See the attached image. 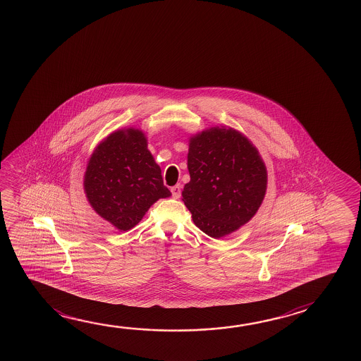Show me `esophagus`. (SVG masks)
Instances as JSON below:
<instances>
[{"mask_svg": "<svg viewBox=\"0 0 361 361\" xmlns=\"http://www.w3.org/2000/svg\"><path fill=\"white\" fill-rule=\"evenodd\" d=\"M172 196L175 197V199H178L180 196H181V185L178 183V185H175V186H172L171 188Z\"/></svg>", "mask_w": 361, "mask_h": 361, "instance_id": "1", "label": "esophagus"}]
</instances>
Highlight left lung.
I'll return each instance as SVG.
<instances>
[{"mask_svg": "<svg viewBox=\"0 0 361 361\" xmlns=\"http://www.w3.org/2000/svg\"><path fill=\"white\" fill-rule=\"evenodd\" d=\"M183 201L196 226L221 238L247 224L267 190V169L258 149L240 132L212 127L190 137Z\"/></svg>", "mask_w": 361, "mask_h": 361, "instance_id": "1", "label": "left lung"}]
</instances>
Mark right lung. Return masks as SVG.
<instances>
[{
    "label": "right lung",
    "mask_w": 361,
    "mask_h": 361,
    "mask_svg": "<svg viewBox=\"0 0 361 361\" xmlns=\"http://www.w3.org/2000/svg\"><path fill=\"white\" fill-rule=\"evenodd\" d=\"M84 191L95 213L121 231L138 224L159 199L171 196L145 133L132 127L113 132L95 147Z\"/></svg>",
    "instance_id": "right-lung-1"
}]
</instances>
